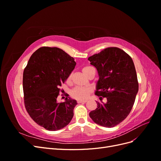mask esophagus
I'll list each match as a JSON object with an SVG mask.
<instances>
[{"label":"esophagus","instance_id":"34e87169","mask_svg":"<svg viewBox=\"0 0 161 161\" xmlns=\"http://www.w3.org/2000/svg\"><path fill=\"white\" fill-rule=\"evenodd\" d=\"M87 101L86 100H78L77 103H86Z\"/></svg>","mask_w":161,"mask_h":161}]
</instances>
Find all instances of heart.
Segmentation results:
<instances>
[{
	"instance_id": "b5f03b06",
	"label": "heart",
	"mask_w": 161,
	"mask_h": 161,
	"mask_svg": "<svg viewBox=\"0 0 161 161\" xmlns=\"http://www.w3.org/2000/svg\"><path fill=\"white\" fill-rule=\"evenodd\" d=\"M83 74L89 77L92 73H95V69L91 66H85L82 69ZM72 80V75H70L68 78V82H70ZM92 89L90 87H75L71 91V95L76 99H85L91 93Z\"/></svg>"
}]
</instances>
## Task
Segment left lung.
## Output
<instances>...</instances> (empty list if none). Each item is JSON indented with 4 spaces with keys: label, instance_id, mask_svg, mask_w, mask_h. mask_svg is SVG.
Instances as JSON below:
<instances>
[{
    "label": "left lung",
    "instance_id": "1",
    "mask_svg": "<svg viewBox=\"0 0 161 161\" xmlns=\"http://www.w3.org/2000/svg\"><path fill=\"white\" fill-rule=\"evenodd\" d=\"M88 60L98 72L95 95L105 103L97 102L89 113L95 123L113 128L123 121L133 108L138 91L137 75L131 58L120 48L109 47L90 56Z\"/></svg>",
    "mask_w": 161,
    "mask_h": 161
}]
</instances>
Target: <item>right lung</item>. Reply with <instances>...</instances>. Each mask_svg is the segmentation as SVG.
<instances>
[{
	"label": "right lung",
	"instance_id": "right-lung-1",
	"mask_svg": "<svg viewBox=\"0 0 161 161\" xmlns=\"http://www.w3.org/2000/svg\"><path fill=\"white\" fill-rule=\"evenodd\" d=\"M75 59L58 47H42L34 52L23 71L24 104L31 119L50 131L69 124L76 101L66 97L58 103L60 87L75 69Z\"/></svg>",
	"mask_w": 161,
	"mask_h": 161
}]
</instances>
